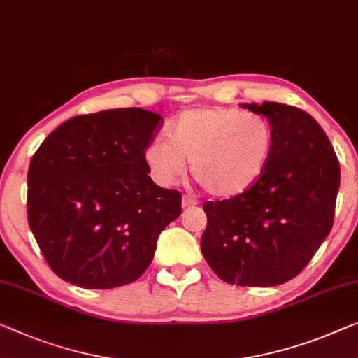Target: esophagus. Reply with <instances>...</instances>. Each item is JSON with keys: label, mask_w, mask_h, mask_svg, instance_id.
<instances>
[{"label": "esophagus", "mask_w": 358, "mask_h": 358, "mask_svg": "<svg viewBox=\"0 0 358 358\" xmlns=\"http://www.w3.org/2000/svg\"><path fill=\"white\" fill-rule=\"evenodd\" d=\"M194 206H197V201L194 199V197L183 196V199H181V207H183V209H191V207H194Z\"/></svg>", "instance_id": "obj_1"}]
</instances>
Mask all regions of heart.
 Segmentation results:
<instances>
[{
	"instance_id": "b5f03b06",
	"label": "heart",
	"mask_w": 358,
	"mask_h": 358,
	"mask_svg": "<svg viewBox=\"0 0 358 358\" xmlns=\"http://www.w3.org/2000/svg\"><path fill=\"white\" fill-rule=\"evenodd\" d=\"M167 140L145 149L152 178L175 185L191 164V175L210 196L230 199L259 183L273 156L275 135L260 115L210 106L188 109L169 125Z\"/></svg>"
}]
</instances>
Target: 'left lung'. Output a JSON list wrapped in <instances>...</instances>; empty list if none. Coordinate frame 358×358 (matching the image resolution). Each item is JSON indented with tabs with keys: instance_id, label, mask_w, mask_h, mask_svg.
Wrapping results in <instances>:
<instances>
[{
	"instance_id": "obj_1",
	"label": "left lung",
	"mask_w": 358,
	"mask_h": 358,
	"mask_svg": "<svg viewBox=\"0 0 358 358\" xmlns=\"http://www.w3.org/2000/svg\"><path fill=\"white\" fill-rule=\"evenodd\" d=\"M268 119L275 149L252 189L206 202L202 255L236 286H278L303 270L333 227L341 169L312 115L281 103L243 104Z\"/></svg>"
}]
</instances>
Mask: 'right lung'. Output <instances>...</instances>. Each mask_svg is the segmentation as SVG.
<instances>
[{
	"mask_svg": "<svg viewBox=\"0 0 358 358\" xmlns=\"http://www.w3.org/2000/svg\"><path fill=\"white\" fill-rule=\"evenodd\" d=\"M162 117L140 108L78 115L30 161L27 217L51 270L87 289L145 273L157 238L181 213V194L157 186L145 149Z\"/></svg>",
	"mask_w": 358,
	"mask_h": 358,
	"instance_id": "obj_1",
	"label": "right lung"
}]
</instances>
